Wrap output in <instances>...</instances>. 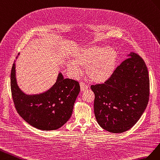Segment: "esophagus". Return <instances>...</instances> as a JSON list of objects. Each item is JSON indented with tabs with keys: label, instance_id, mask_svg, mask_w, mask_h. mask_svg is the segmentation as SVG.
Returning a JSON list of instances; mask_svg holds the SVG:
<instances>
[{
	"label": "esophagus",
	"instance_id": "obj_1",
	"mask_svg": "<svg viewBox=\"0 0 160 160\" xmlns=\"http://www.w3.org/2000/svg\"><path fill=\"white\" fill-rule=\"evenodd\" d=\"M80 84V89H81L82 92V91L86 90V89H88V86L87 84L84 83V82H81Z\"/></svg>",
	"mask_w": 160,
	"mask_h": 160
}]
</instances>
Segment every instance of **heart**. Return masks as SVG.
<instances>
[{
    "instance_id": "1",
    "label": "heart",
    "mask_w": 160,
    "mask_h": 160,
    "mask_svg": "<svg viewBox=\"0 0 160 160\" xmlns=\"http://www.w3.org/2000/svg\"><path fill=\"white\" fill-rule=\"evenodd\" d=\"M118 54L112 47L91 45L77 53L74 62L68 63L67 68L73 75L81 73L86 68V76L92 82L104 83L110 79L115 69Z\"/></svg>"
}]
</instances>
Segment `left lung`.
I'll return each instance as SVG.
<instances>
[{"instance_id": "8db88e82", "label": "left lung", "mask_w": 160, "mask_h": 160, "mask_svg": "<svg viewBox=\"0 0 160 160\" xmlns=\"http://www.w3.org/2000/svg\"><path fill=\"white\" fill-rule=\"evenodd\" d=\"M104 84L92 85L94 111L99 125L113 133L130 129L143 115L149 97L148 68L131 52Z\"/></svg>"}]
</instances>
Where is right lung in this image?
Instances as JSON below:
<instances>
[{
  "mask_svg": "<svg viewBox=\"0 0 160 160\" xmlns=\"http://www.w3.org/2000/svg\"><path fill=\"white\" fill-rule=\"evenodd\" d=\"M11 88L19 115L29 125L42 131L58 129L70 119L80 91L78 82L63 78L60 72L56 83L47 91L26 94L17 85L15 63L11 73Z\"/></svg>",
  "mask_w": 160,
  "mask_h": 160,
  "instance_id": "add662e5",
  "label": "right lung"
}]
</instances>
